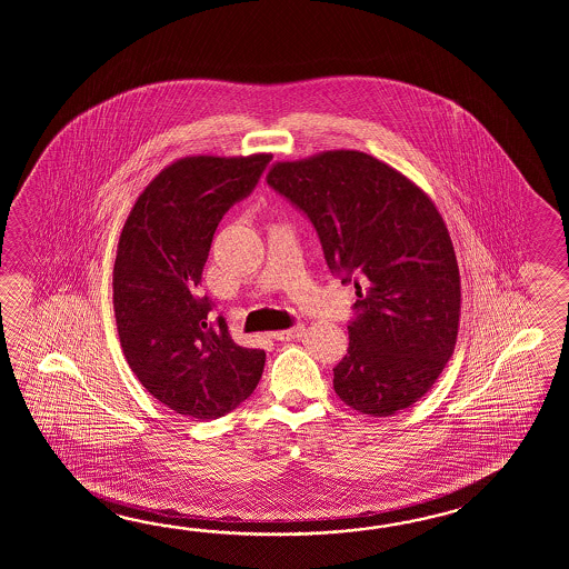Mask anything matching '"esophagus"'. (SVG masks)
Returning <instances> with one entry per match:
<instances>
[{"mask_svg":"<svg viewBox=\"0 0 569 569\" xmlns=\"http://www.w3.org/2000/svg\"><path fill=\"white\" fill-rule=\"evenodd\" d=\"M302 333H305V327L295 326L290 327V329H282V331L272 333V338L277 339V341H292V339L301 338Z\"/></svg>","mask_w":569,"mask_h":569,"instance_id":"34e87169","label":"esophagus"}]
</instances>
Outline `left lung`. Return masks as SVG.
Segmentation results:
<instances>
[{
    "label": "left lung",
    "instance_id": "left-lung-1",
    "mask_svg": "<svg viewBox=\"0 0 569 569\" xmlns=\"http://www.w3.org/2000/svg\"><path fill=\"white\" fill-rule=\"evenodd\" d=\"M267 181L313 221L327 267L358 274L350 348L333 388L353 411L390 417L427 395L460 329V268L423 189L360 150L280 160Z\"/></svg>",
    "mask_w": 569,
    "mask_h": 569
}]
</instances>
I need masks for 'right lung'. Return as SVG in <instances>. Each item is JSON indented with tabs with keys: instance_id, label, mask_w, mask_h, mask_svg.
Listing matches in <instances>:
<instances>
[{
	"instance_id": "1",
	"label": "right lung",
	"mask_w": 569,
	"mask_h": 569,
	"mask_svg": "<svg viewBox=\"0 0 569 569\" xmlns=\"http://www.w3.org/2000/svg\"><path fill=\"white\" fill-rule=\"evenodd\" d=\"M272 154L174 160L138 194L113 264L121 350L142 387L179 415L218 419L254 392L264 350L242 348L228 323H207L197 297L223 213L256 187Z\"/></svg>"
}]
</instances>
